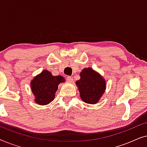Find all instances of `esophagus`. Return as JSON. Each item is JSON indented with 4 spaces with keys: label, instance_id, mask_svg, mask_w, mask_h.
Here are the masks:
<instances>
[{
    "label": "esophagus",
    "instance_id": "obj_1",
    "mask_svg": "<svg viewBox=\"0 0 147 147\" xmlns=\"http://www.w3.org/2000/svg\"><path fill=\"white\" fill-rule=\"evenodd\" d=\"M66 80H67V82H69V83H73L74 82L73 78H72L71 76H67V78H66Z\"/></svg>",
    "mask_w": 147,
    "mask_h": 147
}]
</instances>
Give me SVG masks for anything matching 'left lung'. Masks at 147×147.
<instances>
[{
  "mask_svg": "<svg viewBox=\"0 0 147 147\" xmlns=\"http://www.w3.org/2000/svg\"><path fill=\"white\" fill-rule=\"evenodd\" d=\"M80 79L76 81L80 98L87 104H96L105 92L106 80L98 72L91 67L84 68L80 74Z\"/></svg>",
  "mask_w": 147,
  "mask_h": 147,
  "instance_id": "1",
  "label": "left lung"
}]
</instances>
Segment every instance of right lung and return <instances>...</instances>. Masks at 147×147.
I'll list each match as a JSON object with an SVG mask.
<instances>
[{
	"label": "right lung",
	"mask_w": 147,
	"mask_h": 147,
	"mask_svg": "<svg viewBox=\"0 0 147 147\" xmlns=\"http://www.w3.org/2000/svg\"><path fill=\"white\" fill-rule=\"evenodd\" d=\"M65 82L61 76H54L48 70L44 69L31 82V88L35 96V102L39 105H47L55 98V92L60 83Z\"/></svg>",
	"instance_id": "1"
}]
</instances>
